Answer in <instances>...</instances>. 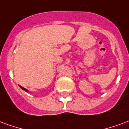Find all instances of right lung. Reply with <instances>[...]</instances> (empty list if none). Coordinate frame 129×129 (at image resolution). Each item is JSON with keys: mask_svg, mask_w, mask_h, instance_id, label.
Instances as JSON below:
<instances>
[{"mask_svg": "<svg viewBox=\"0 0 129 129\" xmlns=\"http://www.w3.org/2000/svg\"><path fill=\"white\" fill-rule=\"evenodd\" d=\"M19 86H20V88H21V89H22V90H24L25 91H26V92L29 91H28V90H27V89H25V88H24V87H22V86H20V85H19Z\"/></svg>", "mask_w": 129, "mask_h": 129, "instance_id": "obj_1", "label": "right lung"}]
</instances>
